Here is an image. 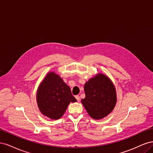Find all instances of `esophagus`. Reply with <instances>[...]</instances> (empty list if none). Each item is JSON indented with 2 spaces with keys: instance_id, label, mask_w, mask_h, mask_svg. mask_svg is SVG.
Returning <instances> with one entry per match:
<instances>
[{
  "instance_id": "esophagus-1",
  "label": "esophagus",
  "mask_w": 153,
  "mask_h": 153,
  "mask_svg": "<svg viewBox=\"0 0 153 153\" xmlns=\"http://www.w3.org/2000/svg\"><path fill=\"white\" fill-rule=\"evenodd\" d=\"M75 98L76 99V100H77L78 101H80V96H78V95L76 96H75Z\"/></svg>"
}]
</instances>
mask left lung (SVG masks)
<instances>
[{"mask_svg":"<svg viewBox=\"0 0 153 153\" xmlns=\"http://www.w3.org/2000/svg\"><path fill=\"white\" fill-rule=\"evenodd\" d=\"M85 97L81 100L87 112L94 119H101L112 112L117 102L116 89L110 78L98 73L84 84Z\"/></svg>","mask_w":153,"mask_h":153,"instance_id":"8db88e82","label":"left lung"}]
</instances>
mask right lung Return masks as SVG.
Here are the masks:
<instances>
[{"mask_svg":"<svg viewBox=\"0 0 153 153\" xmlns=\"http://www.w3.org/2000/svg\"><path fill=\"white\" fill-rule=\"evenodd\" d=\"M36 101L39 110L45 116L57 120L65 113L71 102H76L69 87L53 71L48 72L37 90Z\"/></svg>","mask_w":153,"mask_h":153,"instance_id":"right-lung-1","label":"right lung"}]
</instances>
